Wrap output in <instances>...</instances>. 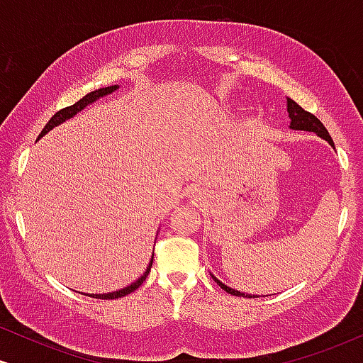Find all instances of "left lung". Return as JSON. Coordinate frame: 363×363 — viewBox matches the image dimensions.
<instances>
[{
	"label": "left lung",
	"instance_id": "obj_1",
	"mask_svg": "<svg viewBox=\"0 0 363 363\" xmlns=\"http://www.w3.org/2000/svg\"><path fill=\"white\" fill-rule=\"evenodd\" d=\"M286 102H289V104H286V109H289V118L291 119V123H290V128L291 129H301V131H312V133H315V135H319L320 138L326 140L328 143L331 145V147H335V143H333V140H331V136H329L328 129L324 128V124L320 123V121L315 118L314 114H311V112L303 111L302 107L298 106L297 102L291 101V99H289V101H286ZM215 281L218 283V285L222 286L225 291H228V294H230V295H235V297H249V298L252 297L254 298V295L240 294V291H237L234 289H230V286L223 285V283L220 281V280H216V278H215ZM256 297H257V295H256Z\"/></svg>",
	"mask_w": 363,
	"mask_h": 363
}]
</instances>
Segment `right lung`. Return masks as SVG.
<instances>
[{
    "label": "right lung",
    "mask_w": 363,
    "mask_h": 363,
    "mask_svg": "<svg viewBox=\"0 0 363 363\" xmlns=\"http://www.w3.org/2000/svg\"><path fill=\"white\" fill-rule=\"evenodd\" d=\"M116 89H119V86H118V85H112V86H106V89H99V90H94V91H90V94H86L85 97H83V99H80V101H78L77 104H73V106H69V107H65V109L57 111L56 114H54L52 118L49 119V123L45 124L43 131H40L39 138H43V136L45 135V133H48V131H51V129H52L54 126H57V124L65 123L66 119L73 118V116L77 114V112H80L82 109H85V107L89 106V104L95 102V101H97L99 97H104V95H107V94H112V91H114ZM152 262H153V257H152V261H150V264H148L147 272L143 273V277H140L138 280H136L135 283H131V285L126 286V289H123V290H118V291H109V294H99V295H94V294H90L89 297H94V298H102V301H112V298H119V297H124V295L131 294V291H135V290L138 289V286L141 285V283H143L145 280H147V277H148V273H150V268H152Z\"/></svg>",
    "instance_id": "right-lung-1"
}]
</instances>
